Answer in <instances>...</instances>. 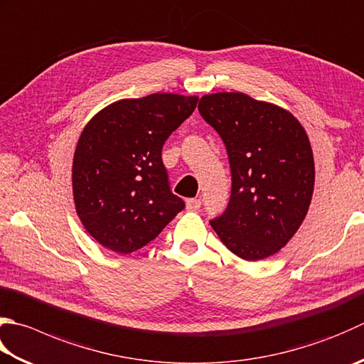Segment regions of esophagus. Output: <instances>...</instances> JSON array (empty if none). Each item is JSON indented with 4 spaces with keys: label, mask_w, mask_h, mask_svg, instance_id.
<instances>
[{
    "label": "esophagus",
    "mask_w": 364,
    "mask_h": 364,
    "mask_svg": "<svg viewBox=\"0 0 364 364\" xmlns=\"http://www.w3.org/2000/svg\"><path fill=\"white\" fill-rule=\"evenodd\" d=\"M202 202L198 200V198H188L186 200V208L188 211H197L198 208H200Z\"/></svg>",
    "instance_id": "1"
}]
</instances>
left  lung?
<instances>
[{"instance_id":"1","label":"left lung","mask_w":364,"mask_h":364,"mask_svg":"<svg viewBox=\"0 0 364 364\" xmlns=\"http://www.w3.org/2000/svg\"><path fill=\"white\" fill-rule=\"evenodd\" d=\"M203 119L229 154L232 194L211 227L238 255L255 262L286 246L308 215L314 192V156L291 113L245 92L205 95Z\"/></svg>"}]
</instances>
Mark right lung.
<instances>
[{"instance_id":"add662e5","label":"right lung","mask_w":364,"mask_h":364,"mask_svg":"<svg viewBox=\"0 0 364 364\" xmlns=\"http://www.w3.org/2000/svg\"><path fill=\"white\" fill-rule=\"evenodd\" d=\"M198 97L154 92L121 99L83 127L73 162L77 215L99 245L118 254L144 247L184 208L172 194L162 145Z\"/></svg>"}]
</instances>
